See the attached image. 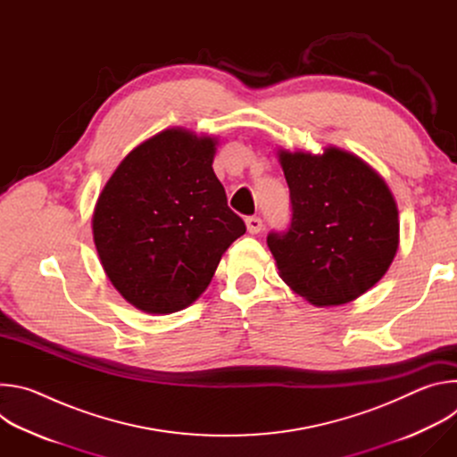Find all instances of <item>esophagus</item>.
<instances>
[{
    "mask_svg": "<svg viewBox=\"0 0 457 457\" xmlns=\"http://www.w3.org/2000/svg\"><path fill=\"white\" fill-rule=\"evenodd\" d=\"M245 226H247V231L251 235H256V233L262 231L264 222H262V219H260V217H247L245 219Z\"/></svg>",
    "mask_w": 457,
    "mask_h": 457,
    "instance_id": "obj_1",
    "label": "esophagus"
}]
</instances>
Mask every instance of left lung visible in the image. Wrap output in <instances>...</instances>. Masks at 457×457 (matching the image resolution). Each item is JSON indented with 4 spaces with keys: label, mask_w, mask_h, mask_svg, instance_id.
<instances>
[{
    "label": "left lung",
    "mask_w": 457,
    "mask_h": 457,
    "mask_svg": "<svg viewBox=\"0 0 457 457\" xmlns=\"http://www.w3.org/2000/svg\"><path fill=\"white\" fill-rule=\"evenodd\" d=\"M293 219L268 245L280 278L318 307L369 291L400 244L398 206L386 182L360 157L329 146L321 155L278 150Z\"/></svg>",
    "instance_id": "1"
}]
</instances>
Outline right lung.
<instances>
[{
    "label": "right lung",
    "instance_id": "obj_1",
    "mask_svg": "<svg viewBox=\"0 0 457 457\" xmlns=\"http://www.w3.org/2000/svg\"><path fill=\"white\" fill-rule=\"evenodd\" d=\"M215 152L213 137L164 129L129 152L99 195L92 231L101 266L145 312L193 303L245 233L213 171Z\"/></svg>",
    "mask_w": 457,
    "mask_h": 457
}]
</instances>
